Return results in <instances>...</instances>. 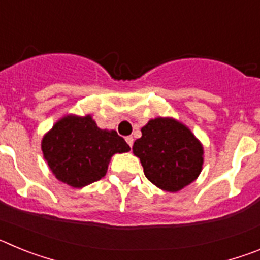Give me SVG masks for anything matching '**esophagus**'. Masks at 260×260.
Instances as JSON below:
<instances>
[{
	"label": "esophagus",
	"instance_id": "esophagus-1",
	"mask_svg": "<svg viewBox=\"0 0 260 260\" xmlns=\"http://www.w3.org/2000/svg\"><path fill=\"white\" fill-rule=\"evenodd\" d=\"M126 142H127L128 146L133 147V143H134V138H133V137H126Z\"/></svg>",
	"mask_w": 260,
	"mask_h": 260
}]
</instances>
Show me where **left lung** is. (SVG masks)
I'll return each instance as SVG.
<instances>
[{
  "instance_id": "obj_1",
  "label": "left lung",
  "mask_w": 260,
  "mask_h": 260,
  "mask_svg": "<svg viewBox=\"0 0 260 260\" xmlns=\"http://www.w3.org/2000/svg\"><path fill=\"white\" fill-rule=\"evenodd\" d=\"M133 152L144 176L164 191L176 192L199 177L204 162L203 144L185 123L173 117H156L142 127Z\"/></svg>"
}]
</instances>
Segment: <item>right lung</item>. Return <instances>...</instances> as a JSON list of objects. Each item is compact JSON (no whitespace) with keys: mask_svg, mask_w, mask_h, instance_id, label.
<instances>
[{"mask_svg":"<svg viewBox=\"0 0 260 260\" xmlns=\"http://www.w3.org/2000/svg\"><path fill=\"white\" fill-rule=\"evenodd\" d=\"M41 151L57 180L80 189L102 180L112 156L130 147L116 130L98 127L91 114H68L45 133Z\"/></svg>","mask_w":260,"mask_h":260,"instance_id":"1","label":"right lung"}]
</instances>
